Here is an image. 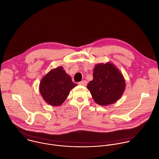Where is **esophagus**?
Listing matches in <instances>:
<instances>
[{"mask_svg": "<svg viewBox=\"0 0 159 159\" xmlns=\"http://www.w3.org/2000/svg\"><path fill=\"white\" fill-rule=\"evenodd\" d=\"M78 84H79L80 85H82V86H86V84H87V81H86V80H83V81H82L79 82Z\"/></svg>", "mask_w": 159, "mask_h": 159, "instance_id": "obj_1", "label": "esophagus"}]
</instances>
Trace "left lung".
I'll return each instance as SVG.
<instances>
[{"label":"left lung","mask_w":159,"mask_h":159,"mask_svg":"<svg viewBox=\"0 0 159 159\" xmlns=\"http://www.w3.org/2000/svg\"><path fill=\"white\" fill-rule=\"evenodd\" d=\"M93 75V80L88 84L87 88L97 104L107 106L121 97L125 89V80L112 64L97 65Z\"/></svg>","instance_id":"left-lung-1"}]
</instances>
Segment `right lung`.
<instances>
[{
  "mask_svg": "<svg viewBox=\"0 0 159 159\" xmlns=\"http://www.w3.org/2000/svg\"><path fill=\"white\" fill-rule=\"evenodd\" d=\"M77 84L74 83L61 66L51 70L41 80L40 91L44 100L49 104L61 105L69 95L71 89Z\"/></svg>",
  "mask_w": 159,
  "mask_h": 159,
  "instance_id": "1",
  "label": "right lung"
}]
</instances>
